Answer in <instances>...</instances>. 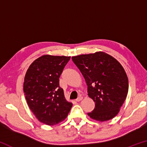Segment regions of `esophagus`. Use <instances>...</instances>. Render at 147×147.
Wrapping results in <instances>:
<instances>
[{"label":"esophagus","instance_id":"obj_1","mask_svg":"<svg viewBox=\"0 0 147 147\" xmlns=\"http://www.w3.org/2000/svg\"><path fill=\"white\" fill-rule=\"evenodd\" d=\"M82 98H83L82 96H79V97H78V98L76 99V102H80V101H81L82 100Z\"/></svg>","mask_w":147,"mask_h":147}]
</instances>
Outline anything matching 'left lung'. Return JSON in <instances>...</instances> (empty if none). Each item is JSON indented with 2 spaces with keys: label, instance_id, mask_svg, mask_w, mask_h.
<instances>
[{
  "label": "left lung",
  "instance_id": "8db88e82",
  "mask_svg": "<svg viewBox=\"0 0 147 147\" xmlns=\"http://www.w3.org/2000/svg\"><path fill=\"white\" fill-rule=\"evenodd\" d=\"M88 86V96L95 107L88 115L98 121L117 115L127 96L128 80L121 63L103 52L72 57Z\"/></svg>",
  "mask_w": 147,
  "mask_h": 147
}]
</instances>
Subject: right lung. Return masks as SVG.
<instances>
[{
  "label": "right lung",
  "mask_w": 147,
  "mask_h": 147,
  "mask_svg": "<svg viewBox=\"0 0 147 147\" xmlns=\"http://www.w3.org/2000/svg\"><path fill=\"white\" fill-rule=\"evenodd\" d=\"M70 56L43 55L27 70L23 90L27 104L38 120L55 125L68 115L73 104L66 100L59 77Z\"/></svg>",
  "instance_id": "1"
}]
</instances>
